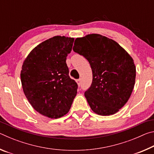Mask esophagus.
<instances>
[{"instance_id":"1","label":"esophagus","mask_w":154,"mask_h":154,"mask_svg":"<svg viewBox=\"0 0 154 154\" xmlns=\"http://www.w3.org/2000/svg\"><path fill=\"white\" fill-rule=\"evenodd\" d=\"M77 84H78V85H79V86H80V85H81V83H82V81H81V79H77Z\"/></svg>"}]
</instances>
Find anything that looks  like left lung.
Segmentation results:
<instances>
[{"label":"left lung","instance_id":"8db88e82","mask_svg":"<svg viewBox=\"0 0 154 154\" xmlns=\"http://www.w3.org/2000/svg\"><path fill=\"white\" fill-rule=\"evenodd\" d=\"M72 49L85 57L92 69V83L85 92L91 109L103 116L116 113L133 90V59L118 43L98 34L77 38Z\"/></svg>","mask_w":154,"mask_h":154}]
</instances>
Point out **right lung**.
I'll return each instance as SVG.
<instances>
[{
  "label": "right lung",
  "mask_w": 154,
  "mask_h": 154,
  "mask_svg": "<svg viewBox=\"0 0 154 154\" xmlns=\"http://www.w3.org/2000/svg\"><path fill=\"white\" fill-rule=\"evenodd\" d=\"M74 38L56 36L30 52L23 63L21 82L30 105L44 116L57 119L69 111L77 84L70 78L66 60Z\"/></svg>",
  "instance_id": "add662e5"
}]
</instances>
